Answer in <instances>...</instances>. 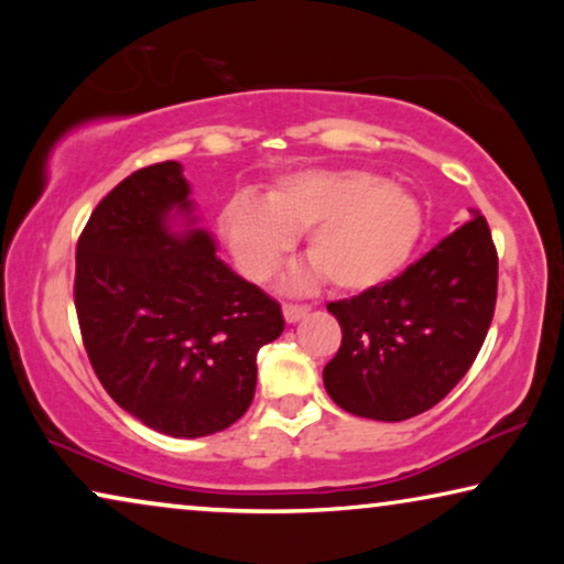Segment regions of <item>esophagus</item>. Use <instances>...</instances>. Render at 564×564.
I'll use <instances>...</instances> for the list:
<instances>
[{
    "label": "esophagus",
    "instance_id": "34e87169",
    "mask_svg": "<svg viewBox=\"0 0 564 564\" xmlns=\"http://www.w3.org/2000/svg\"><path fill=\"white\" fill-rule=\"evenodd\" d=\"M282 313H284V321H288V323H297L300 318H305V315L311 313V307H307V305H295V303H284L282 305Z\"/></svg>",
    "mask_w": 564,
    "mask_h": 564
}]
</instances>
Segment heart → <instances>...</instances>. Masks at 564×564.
I'll use <instances>...</instances> for the list:
<instances>
[{
  "mask_svg": "<svg viewBox=\"0 0 564 564\" xmlns=\"http://www.w3.org/2000/svg\"><path fill=\"white\" fill-rule=\"evenodd\" d=\"M421 205L367 172L290 174L253 203L236 197L220 215L238 264L267 280L305 234V259L334 290L361 292L398 274L421 236Z\"/></svg>",
  "mask_w": 564,
  "mask_h": 564,
  "instance_id": "b5f03b06",
  "label": "heart"
}]
</instances>
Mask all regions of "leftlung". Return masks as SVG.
Returning <instances> with one entry per match:
<instances>
[{
  "mask_svg": "<svg viewBox=\"0 0 564 564\" xmlns=\"http://www.w3.org/2000/svg\"><path fill=\"white\" fill-rule=\"evenodd\" d=\"M498 253L488 220H473L395 280L328 303L341 346L323 369L330 400L372 421L413 419L449 395L488 336Z\"/></svg>",
  "mask_w": 564,
  "mask_h": 564,
  "instance_id": "left-lung-1",
  "label": "left lung"
}]
</instances>
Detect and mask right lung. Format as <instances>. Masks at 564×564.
<instances>
[{"label":"right lung","mask_w":564,"mask_h":564,"mask_svg":"<svg viewBox=\"0 0 564 564\" xmlns=\"http://www.w3.org/2000/svg\"><path fill=\"white\" fill-rule=\"evenodd\" d=\"M189 192L180 161L126 176L82 230L74 280L102 388L180 438L215 434L249 411L257 354L284 330L280 303L218 259Z\"/></svg>","instance_id":"obj_1"}]
</instances>
